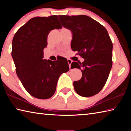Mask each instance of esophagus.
<instances>
[{
  "instance_id": "34e87169",
  "label": "esophagus",
  "mask_w": 131,
  "mask_h": 131,
  "mask_svg": "<svg viewBox=\"0 0 131 131\" xmlns=\"http://www.w3.org/2000/svg\"><path fill=\"white\" fill-rule=\"evenodd\" d=\"M68 64H69V68L70 69L71 63H72V61L70 60V59H68Z\"/></svg>"
}]
</instances>
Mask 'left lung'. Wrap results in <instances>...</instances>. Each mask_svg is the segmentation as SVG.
Segmentation results:
<instances>
[{
  "label": "left lung",
  "mask_w": 131,
  "mask_h": 131,
  "mask_svg": "<svg viewBox=\"0 0 131 131\" xmlns=\"http://www.w3.org/2000/svg\"><path fill=\"white\" fill-rule=\"evenodd\" d=\"M64 28L72 33L71 48L83 58L82 63L73 62L71 69L78 68L82 77L73 82L79 95L90 97L102 89L112 67L113 43L106 28L87 15H58Z\"/></svg>",
  "instance_id": "obj_1"
}]
</instances>
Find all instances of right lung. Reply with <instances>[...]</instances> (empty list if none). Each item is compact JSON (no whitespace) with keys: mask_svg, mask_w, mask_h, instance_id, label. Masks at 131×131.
I'll return each mask as SVG.
<instances>
[{"mask_svg":"<svg viewBox=\"0 0 131 131\" xmlns=\"http://www.w3.org/2000/svg\"><path fill=\"white\" fill-rule=\"evenodd\" d=\"M61 28L57 15L36 17L21 26L13 37L12 56L17 76L27 92L36 98L51 97L59 76L69 70L65 58L60 57L54 61L43 59L48 34Z\"/></svg>","mask_w":131,"mask_h":131,"instance_id":"obj_1","label":"right lung"}]
</instances>
